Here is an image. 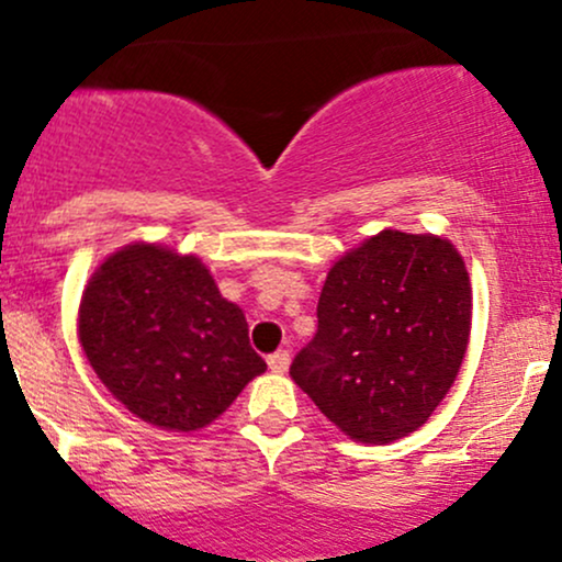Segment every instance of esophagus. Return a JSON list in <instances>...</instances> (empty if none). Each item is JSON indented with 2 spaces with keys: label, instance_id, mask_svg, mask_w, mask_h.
I'll list each match as a JSON object with an SVG mask.
<instances>
[{
  "label": "esophagus",
  "instance_id": "1",
  "mask_svg": "<svg viewBox=\"0 0 562 562\" xmlns=\"http://www.w3.org/2000/svg\"><path fill=\"white\" fill-rule=\"evenodd\" d=\"M269 362V370L277 372V375H285L288 367H290V353L288 351H274L272 357L267 359Z\"/></svg>",
  "mask_w": 562,
  "mask_h": 562
}]
</instances>
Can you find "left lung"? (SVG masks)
I'll list each match as a JSON object with an SVG mask.
<instances>
[{"mask_svg": "<svg viewBox=\"0 0 562 562\" xmlns=\"http://www.w3.org/2000/svg\"><path fill=\"white\" fill-rule=\"evenodd\" d=\"M317 317L290 378L351 441L391 443L460 375L473 325L465 259L441 235L383 229L333 263Z\"/></svg>", "mask_w": 562, "mask_h": 562, "instance_id": "8db88e82", "label": "left lung"}]
</instances>
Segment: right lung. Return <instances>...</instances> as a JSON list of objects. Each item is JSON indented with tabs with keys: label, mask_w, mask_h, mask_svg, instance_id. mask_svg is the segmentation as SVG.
Instances as JSON below:
<instances>
[{
	"label": "right lung",
	"mask_w": 562,
	"mask_h": 562,
	"mask_svg": "<svg viewBox=\"0 0 562 562\" xmlns=\"http://www.w3.org/2000/svg\"><path fill=\"white\" fill-rule=\"evenodd\" d=\"M89 367L139 420L192 434L267 370L248 322L195 254L128 243L97 263L76 317Z\"/></svg>",
	"instance_id": "1"
}]
</instances>
